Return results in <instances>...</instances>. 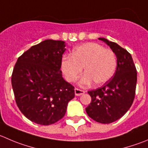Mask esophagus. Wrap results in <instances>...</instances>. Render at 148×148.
I'll use <instances>...</instances> for the list:
<instances>
[{
	"label": "esophagus",
	"instance_id": "34e87169",
	"mask_svg": "<svg viewBox=\"0 0 148 148\" xmlns=\"http://www.w3.org/2000/svg\"><path fill=\"white\" fill-rule=\"evenodd\" d=\"M84 93H85V91H83V90L78 89V88H75V96H81V95L84 94Z\"/></svg>",
	"mask_w": 148,
	"mask_h": 148
}]
</instances>
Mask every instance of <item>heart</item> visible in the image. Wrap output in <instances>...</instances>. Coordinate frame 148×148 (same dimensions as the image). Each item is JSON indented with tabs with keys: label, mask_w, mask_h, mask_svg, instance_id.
Returning <instances> with one entry per match:
<instances>
[{
	"label": "heart",
	"mask_w": 148,
	"mask_h": 148,
	"mask_svg": "<svg viewBox=\"0 0 148 148\" xmlns=\"http://www.w3.org/2000/svg\"><path fill=\"white\" fill-rule=\"evenodd\" d=\"M86 73L78 82L86 87L96 82L106 84L114 75L117 67L115 53L96 43H86L73 49L71 56H64L61 61V70L66 81H75L83 72Z\"/></svg>",
	"instance_id": "b5f03b06"
}]
</instances>
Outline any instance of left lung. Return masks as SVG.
<instances>
[{"label":"left lung","mask_w":148,"mask_h":148,"mask_svg":"<svg viewBox=\"0 0 148 148\" xmlns=\"http://www.w3.org/2000/svg\"><path fill=\"white\" fill-rule=\"evenodd\" d=\"M115 53L117 67L115 75L103 86L88 91L91 102L86 108L91 119L101 123L119 120L133 103L136 85V70L132 55L126 49L108 39L99 38Z\"/></svg>","instance_id":"1"}]
</instances>
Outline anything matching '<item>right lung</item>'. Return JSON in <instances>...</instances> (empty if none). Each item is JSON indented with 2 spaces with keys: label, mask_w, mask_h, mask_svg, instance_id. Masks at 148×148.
Returning a JSON list of instances; mask_svg holds the SVG:
<instances>
[{
  "label": "right lung",
  "mask_w": 148,
  "mask_h": 148,
  "mask_svg": "<svg viewBox=\"0 0 148 148\" xmlns=\"http://www.w3.org/2000/svg\"><path fill=\"white\" fill-rule=\"evenodd\" d=\"M62 40H43L18 58L12 84L18 108L38 124H53L62 119L67 104L75 97L74 87L62 75L65 51Z\"/></svg>",
  "instance_id": "add662e5"
}]
</instances>
